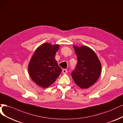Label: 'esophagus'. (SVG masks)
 Wrapping results in <instances>:
<instances>
[{
  "label": "esophagus",
  "instance_id": "esophagus-1",
  "mask_svg": "<svg viewBox=\"0 0 123 123\" xmlns=\"http://www.w3.org/2000/svg\"><path fill=\"white\" fill-rule=\"evenodd\" d=\"M67 70L66 69H63L62 70V73H63V74H65L67 73Z\"/></svg>",
  "mask_w": 123,
  "mask_h": 123
}]
</instances>
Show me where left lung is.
Returning <instances> with one entry per match:
<instances>
[{
    "mask_svg": "<svg viewBox=\"0 0 123 123\" xmlns=\"http://www.w3.org/2000/svg\"><path fill=\"white\" fill-rule=\"evenodd\" d=\"M78 63L72 77L76 84L82 89L88 88L97 82L100 76L101 62L94 51L89 47L74 46Z\"/></svg>",
    "mask_w": 123,
    "mask_h": 123,
    "instance_id": "8db88e82",
    "label": "left lung"
}]
</instances>
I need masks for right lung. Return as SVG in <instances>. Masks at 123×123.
Masks as SVG:
<instances>
[{"instance_id":"right-lung-1","label":"right lung","mask_w":123,"mask_h":123,"mask_svg":"<svg viewBox=\"0 0 123 123\" xmlns=\"http://www.w3.org/2000/svg\"><path fill=\"white\" fill-rule=\"evenodd\" d=\"M59 49V44L43 43L36 50L30 61L28 70L31 80L43 88L52 84L61 72L55 58Z\"/></svg>"}]
</instances>
